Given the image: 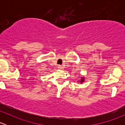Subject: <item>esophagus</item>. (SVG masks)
Listing matches in <instances>:
<instances>
[{
  "mask_svg": "<svg viewBox=\"0 0 125 125\" xmlns=\"http://www.w3.org/2000/svg\"><path fill=\"white\" fill-rule=\"evenodd\" d=\"M58 69H59V70H63V67H62V66H60V65H59V66H58Z\"/></svg>",
  "mask_w": 125,
  "mask_h": 125,
  "instance_id": "esophagus-1",
  "label": "esophagus"
}]
</instances>
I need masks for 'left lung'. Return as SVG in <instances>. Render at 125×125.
I'll list each match as a JSON object with an SVG mask.
<instances>
[{
  "instance_id": "1",
  "label": "left lung",
  "mask_w": 125,
  "mask_h": 125,
  "mask_svg": "<svg viewBox=\"0 0 125 125\" xmlns=\"http://www.w3.org/2000/svg\"><path fill=\"white\" fill-rule=\"evenodd\" d=\"M85 78L83 76L81 77V79H80V80H79V81H78V82H80V83H83L84 82H85Z\"/></svg>"
}]
</instances>
